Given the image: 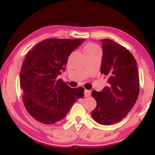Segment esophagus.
I'll use <instances>...</instances> for the list:
<instances>
[{"label":"esophagus","mask_w":155,"mask_h":155,"mask_svg":"<svg viewBox=\"0 0 155 155\" xmlns=\"http://www.w3.org/2000/svg\"><path fill=\"white\" fill-rule=\"evenodd\" d=\"M84 95H85V96H87V97H89V96H90V95H91V92H90V90H84Z\"/></svg>","instance_id":"esophagus-1"}]
</instances>
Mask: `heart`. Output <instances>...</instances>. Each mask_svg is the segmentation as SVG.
Here are the masks:
<instances>
[{
    "instance_id": "1",
    "label": "heart",
    "mask_w": 155,
    "mask_h": 155,
    "mask_svg": "<svg viewBox=\"0 0 155 155\" xmlns=\"http://www.w3.org/2000/svg\"><path fill=\"white\" fill-rule=\"evenodd\" d=\"M83 52L85 56H87V55L95 54V53L97 52H101V49L98 46L96 45V44L90 43L86 44V45L84 47Z\"/></svg>"
}]
</instances>
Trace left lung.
I'll return each mask as SVG.
<instances>
[{
  "label": "left lung",
  "instance_id": "8db88e82",
  "mask_svg": "<svg viewBox=\"0 0 155 155\" xmlns=\"http://www.w3.org/2000/svg\"><path fill=\"white\" fill-rule=\"evenodd\" d=\"M103 57L101 72L107 78L108 86L92 95L97 106L93 120L104 125L114 124L127 116L139 94L136 60L125 47L111 39H101Z\"/></svg>",
  "mask_w": 155,
  "mask_h": 155
}]
</instances>
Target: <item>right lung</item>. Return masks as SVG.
<instances>
[{
	"label": "right lung",
	"instance_id": "right-lung-1",
	"mask_svg": "<svg viewBox=\"0 0 155 155\" xmlns=\"http://www.w3.org/2000/svg\"><path fill=\"white\" fill-rule=\"evenodd\" d=\"M84 39L49 38L37 44L25 58L20 71L23 103L32 117L52 124L65 117L84 88H71L58 76L69 55Z\"/></svg>",
	"mask_w": 155,
	"mask_h": 155
}]
</instances>
